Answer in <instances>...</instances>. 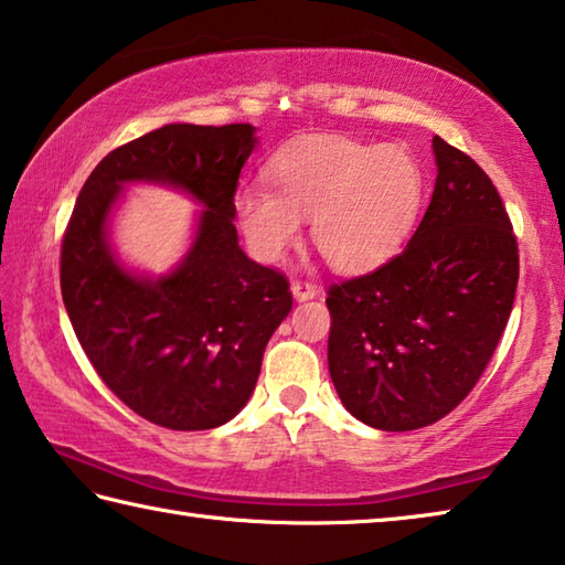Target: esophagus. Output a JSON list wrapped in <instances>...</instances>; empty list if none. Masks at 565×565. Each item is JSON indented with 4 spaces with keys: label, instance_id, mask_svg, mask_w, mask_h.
Segmentation results:
<instances>
[{
    "label": "esophagus",
    "instance_id": "34e87169",
    "mask_svg": "<svg viewBox=\"0 0 565 565\" xmlns=\"http://www.w3.org/2000/svg\"><path fill=\"white\" fill-rule=\"evenodd\" d=\"M291 294L296 301H309L317 296V286L309 284V281H291Z\"/></svg>",
    "mask_w": 565,
    "mask_h": 565
}]
</instances>
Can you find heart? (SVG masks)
<instances>
[{
	"label": "heart",
	"mask_w": 565,
	"mask_h": 565,
	"mask_svg": "<svg viewBox=\"0 0 565 565\" xmlns=\"http://www.w3.org/2000/svg\"><path fill=\"white\" fill-rule=\"evenodd\" d=\"M271 186H244L234 199L238 226L259 259L274 262L311 242L331 269L363 274L386 264L416 224L424 169L408 149L311 137L284 147L269 164Z\"/></svg>",
	"instance_id": "1"
}]
</instances>
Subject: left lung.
Returning a JSON list of instances; mask_svg holds the SVG:
<instances>
[{
    "label": "left lung",
    "instance_id": "8db88e82",
    "mask_svg": "<svg viewBox=\"0 0 565 565\" xmlns=\"http://www.w3.org/2000/svg\"><path fill=\"white\" fill-rule=\"evenodd\" d=\"M431 204L404 252L333 284L329 371L351 416L414 431L461 404L509 323L519 246L499 191L463 151L434 137Z\"/></svg>",
    "mask_w": 565,
    "mask_h": 565
}]
</instances>
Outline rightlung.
<instances>
[{"label":"right lung","instance_id":"obj_1","mask_svg":"<svg viewBox=\"0 0 565 565\" xmlns=\"http://www.w3.org/2000/svg\"><path fill=\"white\" fill-rule=\"evenodd\" d=\"M252 124H167L109 151L84 181L62 242V299L104 384L134 414L171 431L232 420L252 398L271 333L291 311L284 274L244 254L234 226ZM129 183L177 188L203 206L174 270H127L110 216Z\"/></svg>","mask_w":565,"mask_h":565}]
</instances>
